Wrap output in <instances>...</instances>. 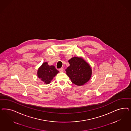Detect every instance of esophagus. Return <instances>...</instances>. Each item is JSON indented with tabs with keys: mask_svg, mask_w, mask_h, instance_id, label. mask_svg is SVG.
<instances>
[{
	"mask_svg": "<svg viewBox=\"0 0 131 131\" xmlns=\"http://www.w3.org/2000/svg\"><path fill=\"white\" fill-rule=\"evenodd\" d=\"M59 71L60 72H63V68H60V69H59Z\"/></svg>",
	"mask_w": 131,
	"mask_h": 131,
	"instance_id": "1",
	"label": "esophagus"
}]
</instances>
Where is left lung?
<instances>
[{"label":"left lung","instance_id":"left-lung-1","mask_svg":"<svg viewBox=\"0 0 131 131\" xmlns=\"http://www.w3.org/2000/svg\"><path fill=\"white\" fill-rule=\"evenodd\" d=\"M70 66L66 69V74L72 83L82 86L89 81L92 75L90 65L81 57H73L68 60Z\"/></svg>","mask_w":131,"mask_h":131}]
</instances>
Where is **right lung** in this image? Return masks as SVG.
Returning a JSON list of instances; mask_svg holds the SVG:
<instances>
[{"mask_svg": "<svg viewBox=\"0 0 131 131\" xmlns=\"http://www.w3.org/2000/svg\"><path fill=\"white\" fill-rule=\"evenodd\" d=\"M58 73L54 66H49L48 62H44L38 68L37 76L45 84H48Z\"/></svg>", "mask_w": 131, "mask_h": 131, "instance_id": "1", "label": "right lung"}]
</instances>
